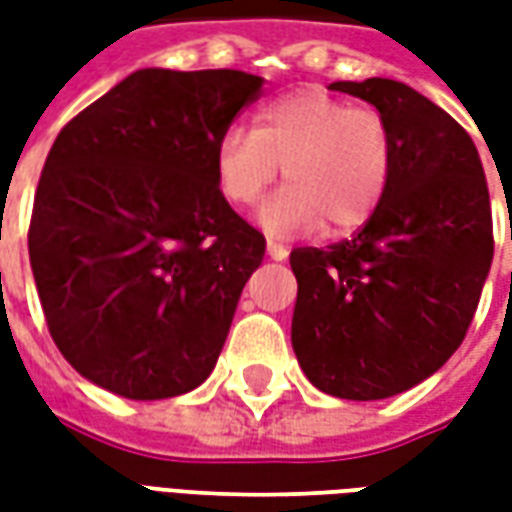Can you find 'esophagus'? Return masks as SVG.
Wrapping results in <instances>:
<instances>
[{"instance_id":"esophagus-1","label":"esophagus","mask_w":512,"mask_h":512,"mask_svg":"<svg viewBox=\"0 0 512 512\" xmlns=\"http://www.w3.org/2000/svg\"><path fill=\"white\" fill-rule=\"evenodd\" d=\"M266 252L271 260H285V257H288V249H285L282 244H277V241H268Z\"/></svg>"}]
</instances>
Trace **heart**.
<instances>
[{
	"label": "heart",
	"instance_id": "b5f03b06",
	"mask_svg": "<svg viewBox=\"0 0 512 512\" xmlns=\"http://www.w3.org/2000/svg\"><path fill=\"white\" fill-rule=\"evenodd\" d=\"M285 189L263 205L271 233H354L378 211L395 169L392 126L373 106H351L323 90H296L268 101L252 131L227 128L213 172L227 202L255 205L277 180Z\"/></svg>",
	"mask_w": 512,
	"mask_h": 512
}]
</instances>
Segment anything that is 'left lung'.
<instances>
[{"label": "left lung", "instance_id": "left-lung-1", "mask_svg": "<svg viewBox=\"0 0 512 512\" xmlns=\"http://www.w3.org/2000/svg\"><path fill=\"white\" fill-rule=\"evenodd\" d=\"M332 90L389 120L395 169L351 241L290 252V340L321 392L381 400L433 376L463 343L494 257L491 200L472 136L441 106L392 79Z\"/></svg>", "mask_w": 512, "mask_h": 512}]
</instances>
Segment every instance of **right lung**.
<instances>
[{
    "instance_id": "obj_1",
    "label": "right lung",
    "mask_w": 512,
    "mask_h": 512,
    "mask_svg": "<svg viewBox=\"0 0 512 512\" xmlns=\"http://www.w3.org/2000/svg\"><path fill=\"white\" fill-rule=\"evenodd\" d=\"M260 87L230 68H145L54 139L29 263L51 340L87 381L164 400L211 376L266 255L216 186L213 156Z\"/></svg>"
}]
</instances>
